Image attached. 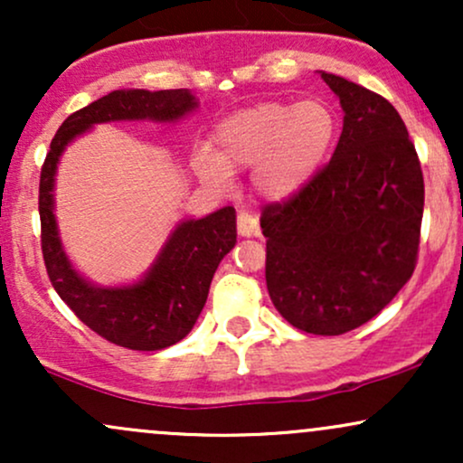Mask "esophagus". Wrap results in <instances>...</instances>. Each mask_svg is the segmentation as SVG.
I'll list each match as a JSON object with an SVG mask.
<instances>
[{
    "mask_svg": "<svg viewBox=\"0 0 463 463\" xmlns=\"http://www.w3.org/2000/svg\"><path fill=\"white\" fill-rule=\"evenodd\" d=\"M237 232L241 237H257L259 235L257 217H252L248 213H239L237 215Z\"/></svg>",
    "mask_w": 463,
    "mask_h": 463,
    "instance_id": "34e87169",
    "label": "esophagus"
}]
</instances>
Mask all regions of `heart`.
<instances>
[{
    "label": "heart",
    "mask_w": 463,
    "mask_h": 463,
    "mask_svg": "<svg viewBox=\"0 0 463 463\" xmlns=\"http://www.w3.org/2000/svg\"><path fill=\"white\" fill-rule=\"evenodd\" d=\"M337 130V113L324 99L259 102L215 126L213 150L195 154L194 169L213 187H228L232 174L254 169L252 187L263 200H294L331 156Z\"/></svg>",
    "instance_id": "heart-1"
}]
</instances>
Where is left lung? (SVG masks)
<instances>
[{"mask_svg": "<svg viewBox=\"0 0 463 463\" xmlns=\"http://www.w3.org/2000/svg\"><path fill=\"white\" fill-rule=\"evenodd\" d=\"M320 76L342 104V137L309 187L265 206V280L291 326L344 335L385 309L411 279L424 180L394 106L346 78Z\"/></svg>", "mask_w": 463, "mask_h": 463, "instance_id": "left-lung-1", "label": "left lung"}]
</instances>
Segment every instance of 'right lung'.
I'll list each match as a JSON object with an SVG mask.
<instances>
[{
	"label": "right lung",
	"instance_id": "obj_1",
	"mask_svg": "<svg viewBox=\"0 0 463 463\" xmlns=\"http://www.w3.org/2000/svg\"><path fill=\"white\" fill-rule=\"evenodd\" d=\"M198 109L189 89H119L69 115L52 139L41 169V248L47 274L67 307L104 339L130 350H163L187 337L204 309L211 280L237 243L232 206L174 226L146 274L135 283L98 285L73 268L56 222V172L69 143L98 124H176Z\"/></svg>",
	"mask_w": 463,
	"mask_h": 463
}]
</instances>
